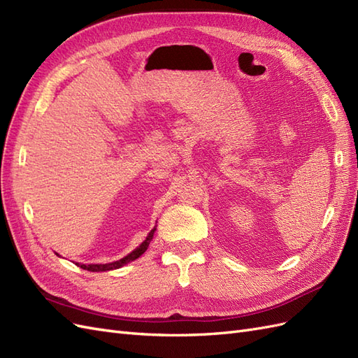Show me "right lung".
Returning a JSON list of instances; mask_svg holds the SVG:
<instances>
[{"label": "right lung", "mask_w": 358, "mask_h": 358, "mask_svg": "<svg viewBox=\"0 0 358 358\" xmlns=\"http://www.w3.org/2000/svg\"><path fill=\"white\" fill-rule=\"evenodd\" d=\"M154 233H155V229L149 233V236L146 237V241H145L142 245H140L138 248H136L131 254H128V255L124 257L122 259H119V262L107 263V264H78V266L82 267L83 270H88V272H106V270H113V268L122 267V266L128 264L129 262H134L136 258H138L140 255H142V254L146 251L149 243H150V241L154 239Z\"/></svg>", "instance_id": "right-lung-1"}]
</instances>
